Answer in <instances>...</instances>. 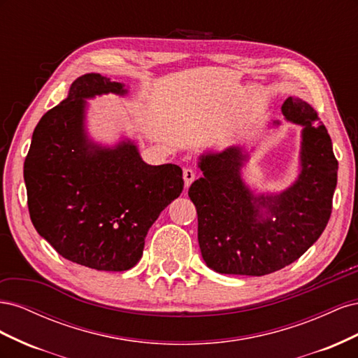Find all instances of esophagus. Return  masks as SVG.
Instances as JSON below:
<instances>
[{
	"label": "esophagus",
	"instance_id": "34e87169",
	"mask_svg": "<svg viewBox=\"0 0 358 358\" xmlns=\"http://www.w3.org/2000/svg\"><path fill=\"white\" fill-rule=\"evenodd\" d=\"M197 173L192 169H183V182H185V188H188L191 183L196 180Z\"/></svg>",
	"mask_w": 358,
	"mask_h": 358
}]
</instances>
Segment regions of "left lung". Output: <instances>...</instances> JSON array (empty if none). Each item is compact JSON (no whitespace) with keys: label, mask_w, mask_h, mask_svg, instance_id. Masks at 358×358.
<instances>
[{"label":"left lung","mask_w":358,"mask_h":358,"mask_svg":"<svg viewBox=\"0 0 358 358\" xmlns=\"http://www.w3.org/2000/svg\"><path fill=\"white\" fill-rule=\"evenodd\" d=\"M282 113L303 125L301 173L276 197H254L243 185L239 148L206 155L203 178L189 187L197 209L203 259L224 275L263 276L294 263L318 241L330 220L338 183V159L317 110L300 99H288ZM266 207L274 220H261Z\"/></svg>","instance_id":"left-lung-1"}]
</instances>
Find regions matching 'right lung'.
Segmentation results:
<instances>
[{
  "instance_id": "add662e5",
  "label": "right lung",
  "mask_w": 358,
  "mask_h": 358,
  "mask_svg": "<svg viewBox=\"0 0 358 358\" xmlns=\"http://www.w3.org/2000/svg\"><path fill=\"white\" fill-rule=\"evenodd\" d=\"M107 92L125 90L96 73L71 83L32 133L24 179L32 225L59 255L124 272L137 264L148 230L180 196L183 179L179 166L146 164L133 143L103 149L88 142L83 99Z\"/></svg>"
}]
</instances>
